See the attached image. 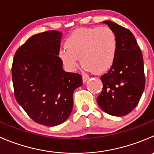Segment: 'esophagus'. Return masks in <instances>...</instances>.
Masks as SVG:
<instances>
[{
    "label": "esophagus",
    "mask_w": 154,
    "mask_h": 154,
    "mask_svg": "<svg viewBox=\"0 0 154 154\" xmlns=\"http://www.w3.org/2000/svg\"><path fill=\"white\" fill-rule=\"evenodd\" d=\"M88 80H89V77H88L87 75H86V74L83 75V83H86Z\"/></svg>",
    "instance_id": "esophagus-1"
}]
</instances>
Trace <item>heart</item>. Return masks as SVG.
I'll return each mask as SVG.
<instances>
[{
	"label": "heart",
	"instance_id": "b5f03b06",
	"mask_svg": "<svg viewBox=\"0 0 154 154\" xmlns=\"http://www.w3.org/2000/svg\"><path fill=\"white\" fill-rule=\"evenodd\" d=\"M65 47L59 50V57L67 69L74 71L80 58L85 69L103 74L113 65L117 38L114 31L107 26L80 28L70 34Z\"/></svg>",
	"mask_w": 154,
	"mask_h": 154
}]
</instances>
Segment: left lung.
<instances>
[{
    "mask_svg": "<svg viewBox=\"0 0 154 154\" xmlns=\"http://www.w3.org/2000/svg\"><path fill=\"white\" fill-rule=\"evenodd\" d=\"M115 32L117 51L114 62L101 77L103 89L97 98L101 110L123 117L138 104L145 86L144 62L135 37L129 29L111 21H104Z\"/></svg>",
    "mask_w": 154,
    "mask_h": 154,
    "instance_id": "8db88e82",
    "label": "left lung"
}]
</instances>
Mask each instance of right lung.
<instances>
[{
	"instance_id": "add662e5",
	"label": "right lung",
	"mask_w": 154,
	"mask_h": 154,
	"mask_svg": "<svg viewBox=\"0 0 154 154\" xmlns=\"http://www.w3.org/2000/svg\"><path fill=\"white\" fill-rule=\"evenodd\" d=\"M62 33L48 31L31 36L16 52L12 66L14 95L36 123L55 126L73 108V93L83 84L80 74L66 72L59 57Z\"/></svg>"
}]
</instances>
